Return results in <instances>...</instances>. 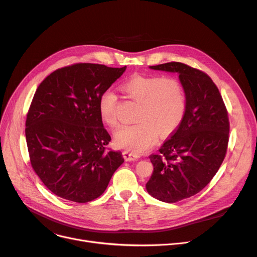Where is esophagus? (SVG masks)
I'll list each match as a JSON object with an SVG mask.
<instances>
[{"label": "esophagus", "instance_id": "esophagus-1", "mask_svg": "<svg viewBox=\"0 0 257 257\" xmlns=\"http://www.w3.org/2000/svg\"><path fill=\"white\" fill-rule=\"evenodd\" d=\"M123 156H124V158H125L126 161H134V160H137V159L140 158V155H139V154L134 153V152H132V151H128V150H126V151L123 152Z\"/></svg>", "mask_w": 257, "mask_h": 257}]
</instances>
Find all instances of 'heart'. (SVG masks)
I'll use <instances>...</instances> for the list:
<instances>
[{
	"mask_svg": "<svg viewBox=\"0 0 257 257\" xmlns=\"http://www.w3.org/2000/svg\"><path fill=\"white\" fill-rule=\"evenodd\" d=\"M128 96L140 104L137 124L120 126L114 142L128 151L143 152L152 147L160 136H169L180 125L185 111V96L177 80L161 76L134 75L121 85ZM116 94L108 88L99 99L102 120L110 127L117 123Z\"/></svg>",
	"mask_w": 257,
	"mask_h": 257,
	"instance_id": "b5f03b06",
	"label": "heart"
}]
</instances>
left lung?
<instances>
[{
    "label": "left lung",
    "mask_w": 257,
    "mask_h": 257,
    "mask_svg": "<svg viewBox=\"0 0 257 257\" xmlns=\"http://www.w3.org/2000/svg\"><path fill=\"white\" fill-rule=\"evenodd\" d=\"M177 73L185 93V111L177 130L150 156L153 173L146 184L167 203L190 198L210 182L226 155L229 119L221 93L208 75L181 62L149 66Z\"/></svg>",
    "instance_id": "obj_1"
}]
</instances>
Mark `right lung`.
Here are the masks:
<instances>
[{
	"mask_svg": "<svg viewBox=\"0 0 257 257\" xmlns=\"http://www.w3.org/2000/svg\"><path fill=\"white\" fill-rule=\"evenodd\" d=\"M124 67L76 63L50 74L37 87L26 119L31 166L56 196L86 203L100 197L124 163L99 112V99Z\"/></svg>",
	"mask_w": 257,
	"mask_h": 257,
	"instance_id": "1",
	"label": "right lung"
}]
</instances>
